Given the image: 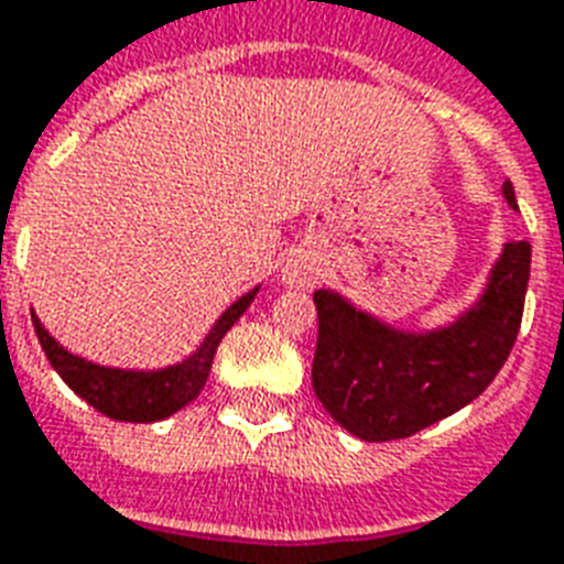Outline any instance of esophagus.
Returning a JSON list of instances; mask_svg holds the SVG:
<instances>
[{"mask_svg": "<svg viewBox=\"0 0 564 564\" xmlns=\"http://www.w3.org/2000/svg\"><path fill=\"white\" fill-rule=\"evenodd\" d=\"M281 281L286 283V286H307V283L313 281V274L304 263H286L281 272Z\"/></svg>", "mask_w": 564, "mask_h": 564, "instance_id": "34e87169", "label": "esophagus"}]
</instances>
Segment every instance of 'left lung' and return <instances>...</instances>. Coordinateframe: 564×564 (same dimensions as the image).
Returning <instances> with one entry per match:
<instances>
[{"label": "left lung", "mask_w": 564, "mask_h": 564, "mask_svg": "<svg viewBox=\"0 0 564 564\" xmlns=\"http://www.w3.org/2000/svg\"><path fill=\"white\" fill-rule=\"evenodd\" d=\"M502 197L518 209L511 183ZM530 242H506L479 299L437 328H399L337 290H316L313 390L349 435L381 444L462 411L491 384L518 339Z\"/></svg>", "instance_id": "left-lung-1"}]
</instances>
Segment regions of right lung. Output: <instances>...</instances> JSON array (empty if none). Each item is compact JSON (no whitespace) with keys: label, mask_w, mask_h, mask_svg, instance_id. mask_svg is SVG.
I'll return each mask as SVG.
<instances>
[{"label":"right lung","mask_w":564,"mask_h":564,"mask_svg":"<svg viewBox=\"0 0 564 564\" xmlns=\"http://www.w3.org/2000/svg\"><path fill=\"white\" fill-rule=\"evenodd\" d=\"M257 292H260V283L245 295H239L215 319L213 328L206 330V337L197 343L192 355H186L177 364L156 369H123L94 364V360L64 349L62 343L43 328V322L37 319L34 311L32 322L37 339H41V349L46 351V360L53 364L55 372L64 378V384L70 387L76 397L85 399L100 414L120 420V423H159L165 416L177 414L180 408H186L204 390L218 343L227 330L234 328V322L251 307Z\"/></svg>","instance_id":"right-lung-1"}]
</instances>
